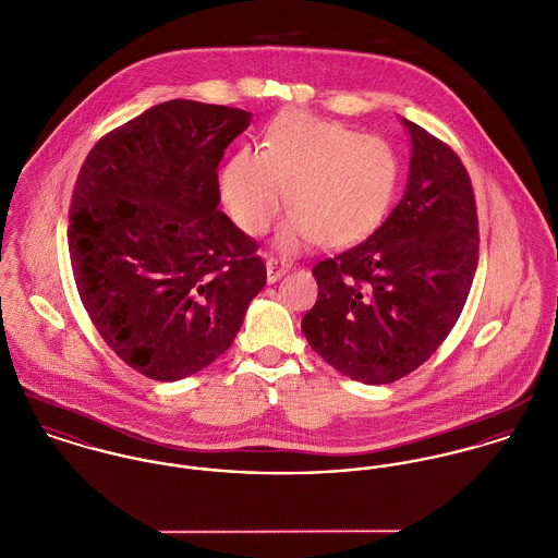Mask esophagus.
I'll list each match as a JSON object with an SVG mask.
<instances>
[{"label": "esophagus", "instance_id": "34e87169", "mask_svg": "<svg viewBox=\"0 0 558 558\" xmlns=\"http://www.w3.org/2000/svg\"><path fill=\"white\" fill-rule=\"evenodd\" d=\"M290 268H292L290 262L279 259V257H268V259H266V277H268V283L279 281Z\"/></svg>", "mask_w": 558, "mask_h": 558}]
</instances>
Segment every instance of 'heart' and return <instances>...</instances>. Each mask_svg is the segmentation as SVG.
Wrapping results in <instances>:
<instances>
[{"label": "heart", "mask_w": 558, "mask_h": 558, "mask_svg": "<svg viewBox=\"0 0 558 558\" xmlns=\"http://www.w3.org/2000/svg\"><path fill=\"white\" fill-rule=\"evenodd\" d=\"M399 162L380 137L288 111L270 122L262 150L240 148L221 169V199L242 232L268 230L283 204L294 210L277 232V246H345L372 234L383 221L396 186Z\"/></svg>", "instance_id": "1"}]
</instances>
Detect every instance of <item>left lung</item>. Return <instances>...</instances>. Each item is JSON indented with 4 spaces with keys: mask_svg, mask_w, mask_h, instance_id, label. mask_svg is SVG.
<instances>
[{
    "mask_svg": "<svg viewBox=\"0 0 558 558\" xmlns=\"http://www.w3.org/2000/svg\"><path fill=\"white\" fill-rule=\"evenodd\" d=\"M403 197L387 221L314 268L318 301L303 332L319 356L363 385H389L447 339L477 270V206L460 157L418 124Z\"/></svg>",
    "mask_w": 558,
    "mask_h": 558,
    "instance_id": "1",
    "label": "left lung"
}]
</instances>
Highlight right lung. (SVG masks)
<instances>
[{
    "label": "right lung",
    "mask_w": 558,
    "mask_h": 558,
    "mask_svg": "<svg viewBox=\"0 0 558 558\" xmlns=\"http://www.w3.org/2000/svg\"><path fill=\"white\" fill-rule=\"evenodd\" d=\"M248 124V111L175 98L107 133L81 165L69 217L81 303L153 380L217 361L266 283L255 240L217 208V167Z\"/></svg>",
    "instance_id": "right-lung-1"
}]
</instances>
